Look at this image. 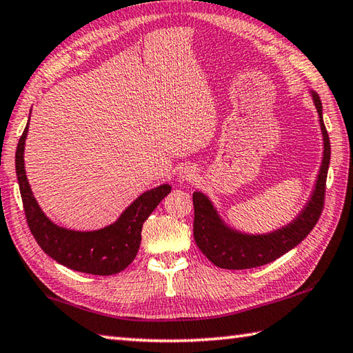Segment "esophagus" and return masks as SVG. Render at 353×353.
I'll list each match as a JSON object with an SVG mask.
<instances>
[{"label":"esophagus","instance_id":"esophagus-1","mask_svg":"<svg viewBox=\"0 0 353 353\" xmlns=\"http://www.w3.org/2000/svg\"><path fill=\"white\" fill-rule=\"evenodd\" d=\"M196 176H197L196 170L193 168V166H190V165L182 166V168L179 170V179H181V181H188V182L190 181H194Z\"/></svg>","mask_w":353,"mask_h":353}]
</instances>
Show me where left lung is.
I'll use <instances>...</instances> for the list:
<instances>
[{"instance_id":"obj_1","label":"left lung","mask_w":353,"mask_h":353,"mask_svg":"<svg viewBox=\"0 0 353 353\" xmlns=\"http://www.w3.org/2000/svg\"><path fill=\"white\" fill-rule=\"evenodd\" d=\"M310 94L321 126L324 142L323 162L310 199L290 223L265 234L242 233L223 222L208 196L201 191L193 193L194 241L199 250L214 265L227 270H243V268L265 265L296 247L316 225L324 207L325 179L330 163V140L324 126L319 95L315 91H310Z\"/></svg>"}]
</instances>
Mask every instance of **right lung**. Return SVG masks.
<instances>
[{
    "label": "right lung",
    "instance_id": "add662e5",
    "mask_svg": "<svg viewBox=\"0 0 353 353\" xmlns=\"http://www.w3.org/2000/svg\"><path fill=\"white\" fill-rule=\"evenodd\" d=\"M30 119V115H29ZM29 121L17 146L15 170L30 233L50 258L70 270L110 276L131 264L142 241V227L163 197L171 193L168 183L145 191L111 225L94 232H77L57 225L43 213L32 193L24 170V145Z\"/></svg>",
    "mask_w": 353,
    "mask_h": 353
}]
</instances>
